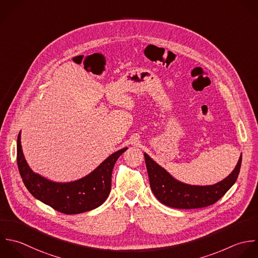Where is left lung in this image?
Masks as SVG:
<instances>
[{"label": "left lung", "instance_id": "1", "mask_svg": "<svg viewBox=\"0 0 258 258\" xmlns=\"http://www.w3.org/2000/svg\"><path fill=\"white\" fill-rule=\"evenodd\" d=\"M151 189L156 198L172 208L196 209L210 206L222 198L236 182L240 172L242 156L233 172L223 181L210 186H193L174 179L164 168L145 154Z\"/></svg>", "mask_w": 258, "mask_h": 258}]
</instances>
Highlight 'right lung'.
<instances>
[{
	"label": "right lung",
	"instance_id": "1",
	"mask_svg": "<svg viewBox=\"0 0 258 258\" xmlns=\"http://www.w3.org/2000/svg\"><path fill=\"white\" fill-rule=\"evenodd\" d=\"M123 148L104 160L86 177L70 183H56L35 174L28 166L21 147V133L17 140V164L28 191L44 204L64 214H79L100 206L111 188V173L116 160L126 151Z\"/></svg>",
	"mask_w": 258,
	"mask_h": 258
}]
</instances>
